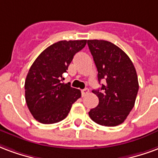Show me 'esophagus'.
<instances>
[{"instance_id":"34e87169","label":"esophagus","mask_w":158,"mask_h":158,"mask_svg":"<svg viewBox=\"0 0 158 158\" xmlns=\"http://www.w3.org/2000/svg\"><path fill=\"white\" fill-rule=\"evenodd\" d=\"M88 93H89V90H88L87 88H85L83 90H81V96L85 97Z\"/></svg>"}]
</instances>
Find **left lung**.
I'll return each mask as SVG.
<instances>
[{"mask_svg": "<svg viewBox=\"0 0 158 158\" xmlns=\"http://www.w3.org/2000/svg\"><path fill=\"white\" fill-rule=\"evenodd\" d=\"M102 87L93 90L99 103L89 111L93 121L104 126H116L125 121L133 109L139 90L136 71L120 48L105 40H87Z\"/></svg>", "mask_w": 158, "mask_h": 158, "instance_id": "1", "label": "left lung"}]
</instances>
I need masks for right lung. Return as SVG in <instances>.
I'll list each match as a JSON object with an SVG mask.
<instances>
[{"label":"right lung","instance_id":"obj_1","mask_svg":"<svg viewBox=\"0 0 158 158\" xmlns=\"http://www.w3.org/2000/svg\"><path fill=\"white\" fill-rule=\"evenodd\" d=\"M87 40H62L49 46L34 60L25 81V99L33 118L54 124L68 115L81 91L62 82L63 74Z\"/></svg>","mask_w":158,"mask_h":158}]
</instances>
